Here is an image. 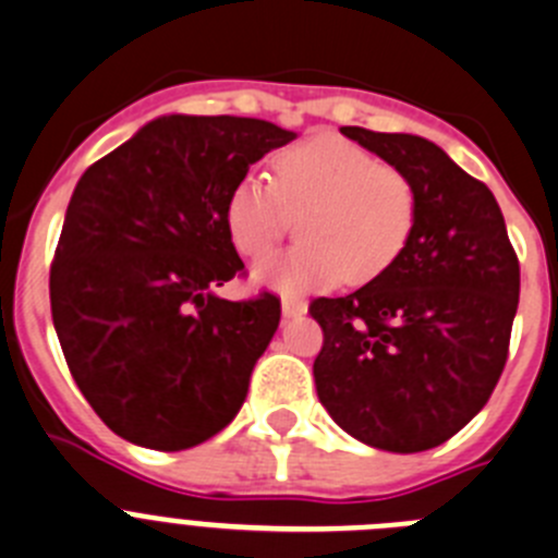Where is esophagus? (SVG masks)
Returning a JSON list of instances; mask_svg holds the SVG:
<instances>
[{
	"instance_id": "obj_1",
	"label": "esophagus",
	"mask_w": 558,
	"mask_h": 558,
	"mask_svg": "<svg viewBox=\"0 0 558 558\" xmlns=\"http://www.w3.org/2000/svg\"><path fill=\"white\" fill-rule=\"evenodd\" d=\"M282 313H284V318H295V315H304L306 313V301L282 299Z\"/></svg>"
}]
</instances>
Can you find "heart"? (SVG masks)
I'll list each match as a JSON object with an SVG mask.
<instances>
[{"instance_id":"1","label":"heart","mask_w":558,"mask_h":558,"mask_svg":"<svg viewBox=\"0 0 558 558\" xmlns=\"http://www.w3.org/2000/svg\"><path fill=\"white\" fill-rule=\"evenodd\" d=\"M304 238L284 257L259 268L282 290L362 284L385 274L415 227V185L360 143L315 135L270 157V182L243 177L229 191L223 218L234 248L265 259L293 229Z\"/></svg>"}]
</instances>
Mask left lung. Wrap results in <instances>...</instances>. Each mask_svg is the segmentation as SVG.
Masks as SVG:
<instances>
[{"mask_svg": "<svg viewBox=\"0 0 558 558\" xmlns=\"http://www.w3.org/2000/svg\"><path fill=\"white\" fill-rule=\"evenodd\" d=\"M415 185L401 257L365 288L315 299V387L331 421L381 451H428L468 426L509 356L520 263L484 182L432 141L342 126Z\"/></svg>", "mask_w": 558, "mask_h": 558, "instance_id": "8db88e82", "label": "left lung"}]
</instances>
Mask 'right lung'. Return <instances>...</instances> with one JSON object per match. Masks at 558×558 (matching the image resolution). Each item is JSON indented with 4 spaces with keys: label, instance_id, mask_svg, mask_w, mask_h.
I'll list each match as a JSON object with an SVG mask.
<instances>
[{
    "label": "right lung",
    "instance_id": "1",
    "mask_svg": "<svg viewBox=\"0 0 558 558\" xmlns=\"http://www.w3.org/2000/svg\"><path fill=\"white\" fill-rule=\"evenodd\" d=\"M293 132L234 116H166L76 182L49 268L65 365L119 437L193 448L232 423L279 326L274 293L218 299L243 276L227 196Z\"/></svg>",
    "mask_w": 558,
    "mask_h": 558
}]
</instances>
